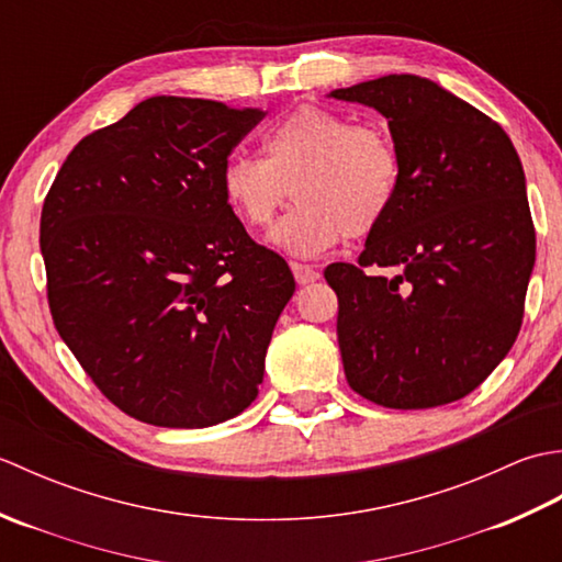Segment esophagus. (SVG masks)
I'll return each mask as SVG.
<instances>
[{"instance_id": "1", "label": "esophagus", "mask_w": 562, "mask_h": 562, "mask_svg": "<svg viewBox=\"0 0 562 562\" xmlns=\"http://www.w3.org/2000/svg\"><path fill=\"white\" fill-rule=\"evenodd\" d=\"M292 272H294V278H296V282H300V284H312V282H316L321 278V272L316 268L304 266V262H296V260L292 262Z\"/></svg>"}]
</instances>
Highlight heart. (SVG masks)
<instances>
[{"label": "heart", "mask_w": 562, "mask_h": 562, "mask_svg": "<svg viewBox=\"0 0 562 562\" xmlns=\"http://www.w3.org/2000/svg\"><path fill=\"white\" fill-rule=\"evenodd\" d=\"M262 154L224 166L222 190L248 229H268L290 195L288 214L272 241L302 258L324 256L342 236H367L396 202L403 157L386 127L355 123L350 115L302 105L262 137Z\"/></svg>", "instance_id": "heart-1"}]
</instances>
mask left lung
Wrapping results in <instances>:
<instances>
[{
  "label": "left lung",
  "mask_w": 562,
  "mask_h": 562,
  "mask_svg": "<svg viewBox=\"0 0 562 562\" xmlns=\"http://www.w3.org/2000/svg\"><path fill=\"white\" fill-rule=\"evenodd\" d=\"M330 97L386 115L403 157L396 202L360 258L324 270L345 376L384 408L459 401L521 328L536 229L517 149L493 117L429 79L389 75Z\"/></svg>",
  "instance_id": "left-lung-1"
}]
</instances>
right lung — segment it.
<instances>
[{"mask_svg": "<svg viewBox=\"0 0 562 562\" xmlns=\"http://www.w3.org/2000/svg\"><path fill=\"white\" fill-rule=\"evenodd\" d=\"M262 117L147 99L83 137L47 190L41 254L55 328L139 423L210 427L258 396L294 274L248 236L222 173Z\"/></svg>", "mask_w": 562, "mask_h": 562, "instance_id": "obj_1", "label": "right lung"}]
</instances>
